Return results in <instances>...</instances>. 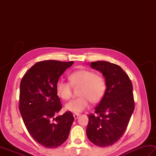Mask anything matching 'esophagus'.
Instances as JSON below:
<instances>
[{"instance_id": "obj_1", "label": "esophagus", "mask_w": 156, "mask_h": 156, "mask_svg": "<svg viewBox=\"0 0 156 156\" xmlns=\"http://www.w3.org/2000/svg\"><path fill=\"white\" fill-rule=\"evenodd\" d=\"M73 115H74V117L75 119H77L79 117V116H80V115H79L78 113H75V114H74Z\"/></svg>"}]
</instances>
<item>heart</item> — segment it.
Segmentation results:
<instances>
[{
    "label": "heart",
    "mask_w": 156,
    "mask_h": 156,
    "mask_svg": "<svg viewBox=\"0 0 156 156\" xmlns=\"http://www.w3.org/2000/svg\"><path fill=\"white\" fill-rule=\"evenodd\" d=\"M70 83L64 79L59 80L56 84V92L63 100H68L72 94V86L80 87V97L72 99L66 104L65 109L72 112H80L87 108L90 101L98 102L103 97L107 85L102 76L96 74L88 69H80L73 72L69 76Z\"/></svg>",
    "instance_id": "obj_1"
}]
</instances>
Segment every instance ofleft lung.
Segmentation results:
<instances>
[{
  "instance_id": "obj_1",
  "label": "left lung",
  "mask_w": 156,
  "mask_h": 156,
  "mask_svg": "<svg viewBox=\"0 0 156 156\" xmlns=\"http://www.w3.org/2000/svg\"><path fill=\"white\" fill-rule=\"evenodd\" d=\"M90 67L102 73L107 88L94 108V114L88 116L87 135L92 144L108 147L122 137L133 114V85L128 75L117 64L97 61L91 62Z\"/></svg>"
}]
</instances>
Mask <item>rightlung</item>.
<instances>
[{
    "label": "right lung",
    "instance_id": "add662e5",
    "mask_svg": "<svg viewBox=\"0 0 156 156\" xmlns=\"http://www.w3.org/2000/svg\"><path fill=\"white\" fill-rule=\"evenodd\" d=\"M74 62L45 60L36 63L20 84L19 111L29 134L48 148L57 147L68 137L74 118L70 111L56 115L62 108L56 84Z\"/></svg>",
    "mask_w": 156,
    "mask_h": 156
}]
</instances>
